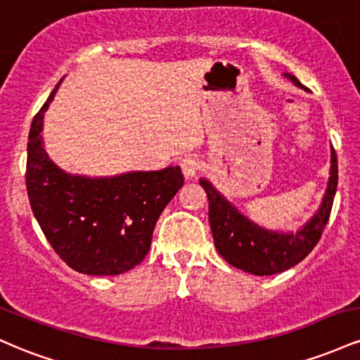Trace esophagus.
Wrapping results in <instances>:
<instances>
[{"label":"esophagus","mask_w":360,"mask_h":360,"mask_svg":"<svg viewBox=\"0 0 360 360\" xmlns=\"http://www.w3.org/2000/svg\"><path fill=\"white\" fill-rule=\"evenodd\" d=\"M181 171H183L184 179L191 181L198 176V171H200V162L193 157H186V159L181 160Z\"/></svg>","instance_id":"esophagus-1"}]
</instances>
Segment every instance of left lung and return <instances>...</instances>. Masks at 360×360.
Here are the masks:
<instances>
[{"label": "left lung", "mask_w": 360, "mask_h": 360, "mask_svg": "<svg viewBox=\"0 0 360 360\" xmlns=\"http://www.w3.org/2000/svg\"><path fill=\"white\" fill-rule=\"evenodd\" d=\"M281 76L296 88L308 91L291 72H283ZM330 152V176L321 203L309 220L296 230H271L259 225L226 200L212 181L201 177L200 184L210 203L208 217L214 247L230 266L254 276H272L295 267L313 250L323 233L337 193V155L333 147Z\"/></svg>", "instance_id": "8db88e82"}]
</instances>
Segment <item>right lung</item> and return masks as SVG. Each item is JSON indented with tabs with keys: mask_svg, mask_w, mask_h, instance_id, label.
<instances>
[{
	"mask_svg": "<svg viewBox=\"0 0 360 360\" xmlns=\"http://www.w3.org/2000/svg\"><path fill=\"white\" fill-rule=\"evenodd\" d=\"M62 82V81H60ZM59 84L35 115L27 146V193L52 249L74 271L118 276L148 254L154 226L183 188L179 166L115 176L71 174L49 157L44 118Z\"/></svg>",
	"mask_w": 360,
	"mask_h": 360,
	"instance_id": "right-lung-1",
	"label": "right lung"
}]
</instances>
